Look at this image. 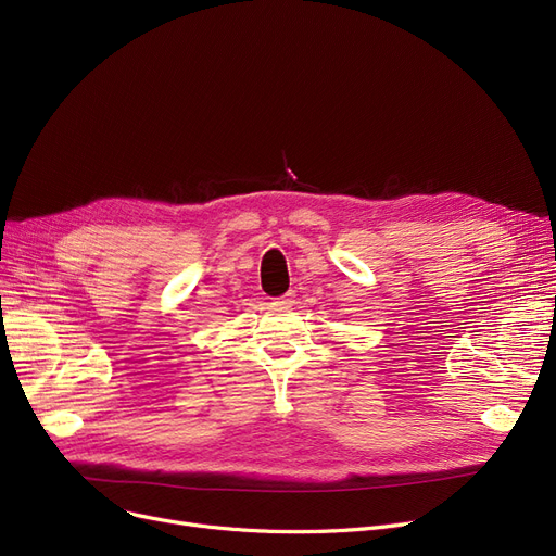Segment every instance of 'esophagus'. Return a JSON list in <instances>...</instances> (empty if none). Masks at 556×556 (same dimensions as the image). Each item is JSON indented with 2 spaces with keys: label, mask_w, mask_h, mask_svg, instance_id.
<instances>
[{
  "label": "esophagus",
  "mask_w": 556,
  "mask_h": 556,
  "mask_svg": "<svg viewBox=\"0 0 556 556\" xmlns=\"http://www.w3.org/2000/svg\"><path fill=\"white\" fill-rule=\"evenodd\" d=\"M277 304H283V306H290V304H295V293L293 290H288L286 295H281L279 300H277Z\"/></svg>",
  "instance_id": "obj_1"
}]
</instances>
